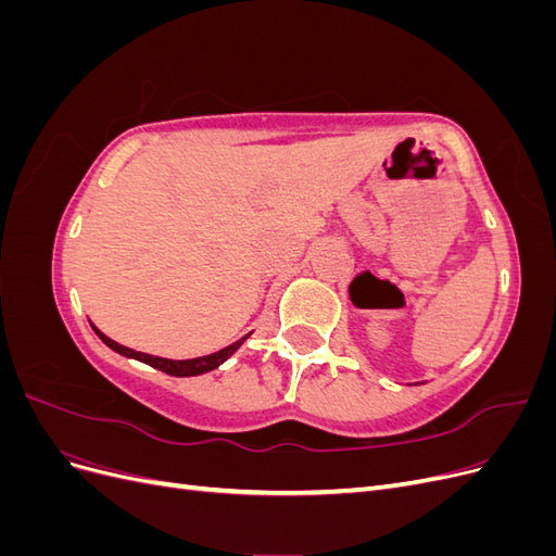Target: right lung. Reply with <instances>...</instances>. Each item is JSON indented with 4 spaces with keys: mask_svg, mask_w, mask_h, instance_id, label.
I'll return each mask as SVG.
<instances>
[{
    "mask_svg": "<svg viewBox=\"0 0 556 556\" xmlns=\"http://www.w3.org/2000/svg\"><path fill=\"white\" fill-rule=\"evenodd\" d=\"M92 329H94V333L99 336V339H102L111 350L117 352V355H125V357H129V359H139V362H143V364H148V366L160 368V371L169 374V376H178V378L201 376V374L213 371V368H217L223 362H227V359L233 355V352H237V350L245 343V339L250 336V333H245L243 339H239L237 343H231V345H227V348H223V350H217V352H213V355H206V357H194V359H164V357L146 355V352H137V350H131V348H125V345H121V343H115L113 339H109L106 333L99 331L94 325H92Z\"/></svg>",
    "mask_w": 556,
    "mask_h": 556,
    "instance_id": "obj_1",
    "label": "right lung"
}]
</instances>
